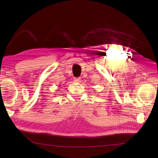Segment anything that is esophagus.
Listing matches in <instances>:
<instances>
[{
    "instance_id": "obj_1",
    "label": "esophagus",
    "mask_w": 158,
    "mask_h": 158,
    "mask_svg": "<svg viewBox=\"0 0 158 158\" xmlns=\"http://www.w3.org/2000/svg\"><path fill=\"white\" fill-rule=\"evenodd\" d=\"M73 81L76 82H80V78H75L73 79Z\"/></svg>"
}]
</instances>
